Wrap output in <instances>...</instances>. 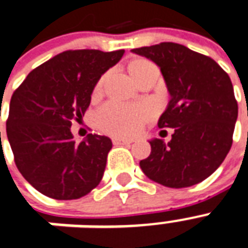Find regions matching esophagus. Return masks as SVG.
<instances>
[{"label": "esophagus", "mask_w": 248, "mask_h": 248, "mask_svg": "<svg viewBox=\"0 0 248 248\" xmlns=\"http://www.w3.org/2000/svg\"><path fill=\"white\" fill-rule=\"evenodd\" d=\"M112 143H114V145H130L132 141H130V140H124V138L114 137L112 138Z\"/></svg>", "instance_id": "1"}]
</instances>
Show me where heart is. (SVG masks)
Segmentation results:
<instances>
[{
	"label": "heart",
	"instance_id": "b5f03b06",
	"mask_svg": "<svg viewBox=\"0 0 248 248\" xmlns=\"http://www.w3.org/2000/svg\"><path fill=\"white\" fill-rule=\"evenodd\" d=\"M128 71L136 82H140L146 75L158 71L155 64L147 59H134L128 64ZM105 76L99 78L94 86L93 95H99L102 92ZM153 116V111L146 105H122L110 102L105 105L95 115L98 126L108 134L114 136H134L140 132L142 125Z\"/></svg>",
	"mask_w": 248,
	"mask_h": 248
}]
</instances>
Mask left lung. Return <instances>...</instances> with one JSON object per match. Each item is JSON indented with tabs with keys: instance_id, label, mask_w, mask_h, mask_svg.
Returning <instances> with one entry per match:
<instances>
[{
	"instance_id": "left-lung-1",
	"label": "left lung",
	"mask_w": 248,
	"mask_h": 248,
	"mask_svg": "<svg viewBox=\"0 0 248 248\" xmlns=\"http://www.w3.org/2000/svg\"><path fill=\"white\" fill-rule=\"evenodd\" d=\"M132 51L160 67L170 101L158 126L174 129L168 143L151 140L142 172L167 187L197 185L217 170L233 143L238 105L229 75L210 57L174 42Z\"/></svg>"
}]
</instances>
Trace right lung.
I'll use <instances>...</instances> for the list:
<instances>
[{
	"instance_id": "add662e5",
	"label": "right lung",
	"mask_w": 248,
	"mask_h": 248,
	"mask_svg": "<svg viewBox=\"0 0 248 248\" xmlns=\"http://www.w3.org/2000/svg\"><path fill=\"white\" fill-rule=\"evenodd\" d=\"M123 54L63 51L31 71L13 94L6 133L15 164L46 197L78 199L102 180L112 142L90 133L78 143L71 122L84 116L97 81Z\"/></svg>"
}]
</instances>
